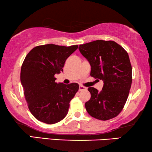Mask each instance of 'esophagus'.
Returning a JSON list of instances; mask_svg holds the SVG:
<instances>
[{"mask_svg":"<svg viewBox=\"0 0 152 152\" xmlns=\"http://www.w3.org/2000/svg\"><path fill=\"white\" fill-rule=\"evenodd\" d=\"M85 89H86V87H84V86H82V85H80V86H79V91H84Z\"/></svg>","mask_w":152,"mask_h":152,"instance_id":"obj_1","label":"esophagus"}]
</instances>
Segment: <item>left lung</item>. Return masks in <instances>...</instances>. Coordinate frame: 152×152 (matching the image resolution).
<instances>
[{"label":"left lung","instance_id":"8db88e82","mask_svg":"<svg viewBox=\"0 0 152 152\" xmlns=\"http://www.w3.org/2000/svg\"><path fill=\"white\" fill-rule=\"evenodd\" d=\"M80 53L90 64L91 75L104 82L102 90L89 87L91 99L85 103L92 117L107 120L117 116L127 99L132 82L128 53L113 41L97 40L80 45Z\"/></svg>","mask_w":152,"mask_h":152}]
</instances>
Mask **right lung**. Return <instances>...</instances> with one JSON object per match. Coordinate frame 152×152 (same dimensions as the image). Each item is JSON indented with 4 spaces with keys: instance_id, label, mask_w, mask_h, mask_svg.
Here are the masks:
<instances>
[{
    "instance_id": "right-lung-1",
    "label": "right lung",
    "mask_w": 152,
    "mask_h": 152,
    "mask_svg": "<svg viewBox=\"0 0 152 152\" xmlns=\"http://www.w3.org/2000/svg\"><path fill=\"white\" fill-rule=\"evenodd\" d=\"M78 45H39L25 58L20 70V82L31 113L39 121L52 124L63 120L69 103L79 90L77 83L55 82V74L63 71L67 58Z\"/></svg>"
}]
</instances>
